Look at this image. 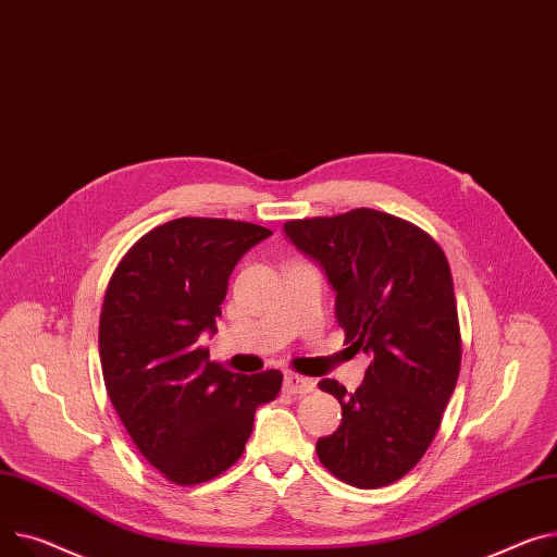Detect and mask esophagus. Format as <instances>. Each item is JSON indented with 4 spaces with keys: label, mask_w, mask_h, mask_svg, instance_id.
Segmentation results:
<instances>
[{
    "label": "esophagus",
    "mask_w": 557,
    "mask_h": 557,
    "mask_svg": "<svg viewBox=\"0 0 557 557\" xmlns=\"http://www.w3.org/2000/svg\"><path fill=\"white\" fill-rule=\"evenodd\" d=\"M284 389L293 396H305V394H311L315 389V383L311 379H305V376H298V374H288L284 379Z\"/></svg>",
    "instance_id": "34e87169"
}]
</instances>
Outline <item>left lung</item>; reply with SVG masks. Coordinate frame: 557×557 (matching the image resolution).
Listing matches in <instances>:
<instances>
[{
    "mask_svg": "<svg viewBox=\"0 0 557 557\" xmlns=\"http://www.w3.org/2000/svg\"><path fill=\"white\" fill-rule=\"evenodd\" d=\"M284 233L324 269L345 343L374 358L356 392L318 383L343 407L338 430L315 443L318 459L349 486H389L430 448L459 379L448 257L412 221L372 208L290 219Z\"/></svg>",
    "mask_w": 557,
    "mask_h": 557,
    "instance_id": "left-lung-1",
    "label": "left lung"
}]
</instances>
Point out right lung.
Returning a JSON list of instances; mask_svg holds the SVG:
<instances>
[{
	"mask_svg": "<svg viewBox=\"0 0 557 557\" xmlns=\"http://www.w3.org/2000/svg\"><path fill=\"white\" fill-rule=\"evenodd\" d=\"M269 228L235 219L181 216L145 233L109 277L100 309L102 379L138 453L168 481L197 486L246 448L257 405L282 374H233L208 358L228 277Z\"/></svg>",
	"mask_w": 557,
	"mask_h": 557,
	"instance_id": "right-lung-1",
	"label": "right lung"
}]
</instances>
